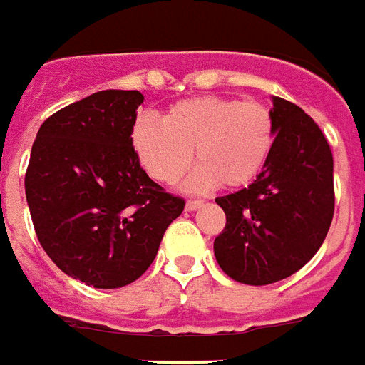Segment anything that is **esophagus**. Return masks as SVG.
Masks as SVG:
<instances>
[{"label":"esophagus","instance_id":"obj_1","mask_svg":"<svg viewBox=\"0 0 365 365\" xmlns=\"http://www.w3.org/2000/svg\"><path fill=\"white\" fill-rule=\"evenodd\" d=\"M202 205H204L202 200H188L185 207H186V212H196V210H200Z\"/></svg>","mask_w":365,"mask_h":365}]
</instances>
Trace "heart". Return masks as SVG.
<instances>
[{
	"label": "heart",
	"mask_w": 365,
	"mask_h": 365,
	"mask_svg": "<svg viewBox=\"0 0 365 365\" xmlns=\"http://www.w3.org/2000/svg\"><path fill=\"white\" fill-rule=\"evenodd\" d=\"M133 146L142 167L158 182L175 185L200 167L186 188H238L262 173L275 144L271 111L257 101L198 96L175 103L163 120L140 115L133 125Z\"/></svg>",
	"instance_id": "1"
}]
</instances>
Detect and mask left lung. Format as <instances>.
<instances>
[{
	"instance_id": "obj_1",
	"label": "left lung",
	"mask_w": 365,
	"mask_h": 365,
	"mask_svg": "<svg viewBox=\"0 0 365 365\" xmlns=\"http://www.w3.org/2000/svg\"><path fill=\"white\" fill-rule=\"evenodd\" d=\"M275 144L248 188L217 198L227 225L215 238L219 267L237 283L287 279L314 257L335 212L333 153L314 119L271 98Z\"/></svg>"
}]
</instances>
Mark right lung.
Here are the masks:
<instances>
[{
  "label": "right lung",
  "instance_id": "obj_1",
  "mask_svg": "<svg viewBox=\"0 0 365 365\" xmlns=\"http://www.w3.org/2000/svg\"><path fill=\"white\" fill-rule=\"evenodd\" d=\"M144 96L101 90L43 120L24 190L40 245L68 277L119 289L152 265L185 210L140 167L133 125Z\"/></svg>",
  "mask_w": 365,
  "mask_h": 365
}]
</instances>
